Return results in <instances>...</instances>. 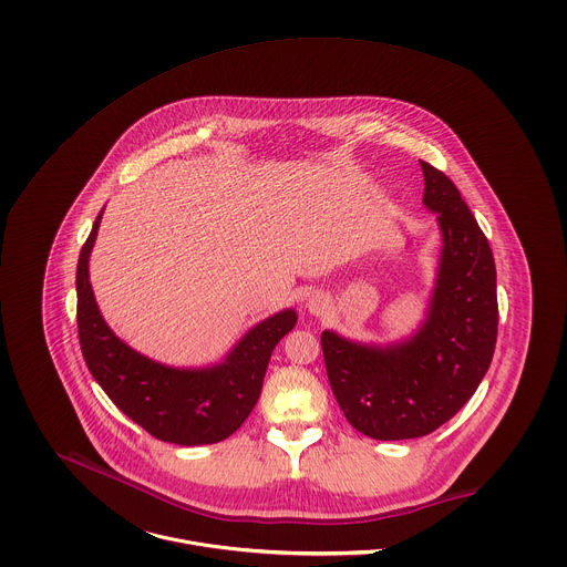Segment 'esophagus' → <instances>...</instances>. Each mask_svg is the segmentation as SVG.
<instances>
[{"label": "esophagus", "mask_w": 567, "mask_h": 567, "mask_svg": "<svg viewBox=\"0 0 567 567\" xmlns=\"http://www.w3.org/2000/svg\"><path fill=\"white\" fill-rule=\"evenodd\" d=\"M306 308H308L310 315L323 317L324 312H327V308H329V299H327L324 295H321V292H315V295L308 299Z\"/></svg>", "instance_id": "1"}]
</instances>
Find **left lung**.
Here are the masks:
<instances>
[{
    "mask_svg": "<svg viewBox=\"0 0 567 567\" xmlns=\"http://www.w3.org/2000/svg\"><path fill=\"white\" fill-rule=\"evenodd\" d=\"M423 205L436 214L441 255L425 319L408 338L369 344L324 329L327 378L347 421L378 441L434 432L472 400L497 338L495 261L456 185L430 163Z\"/></svg>",
    "mask_w": 567,
    "mask_h": 567,
    "instance_id": "8db88e82",
    "label": "left lung"
}]
</instances>
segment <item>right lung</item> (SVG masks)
Here are the masks:
<instances>
[{
    "mask_svg": "<svg viewBox=\"0 0 567 567\" xmlns=\"http://www.w3.org/2000/svg\"><path fill=\"white\" fill-rule=\"evenodd\" d=\"M102 212L82 246L76 270L79 336L91 375L113 404L159 441H225L257 404L270 353L297 324V312L288 308L250 327L223 362L209 367H167L135 351L102 319L89 281V255Z\"/></svg>",
    "mask_w": 567,
    "mask_h": 567,
    "instance_id": "right-lung-1",
    "label": "right lung"
}]
</instances>
